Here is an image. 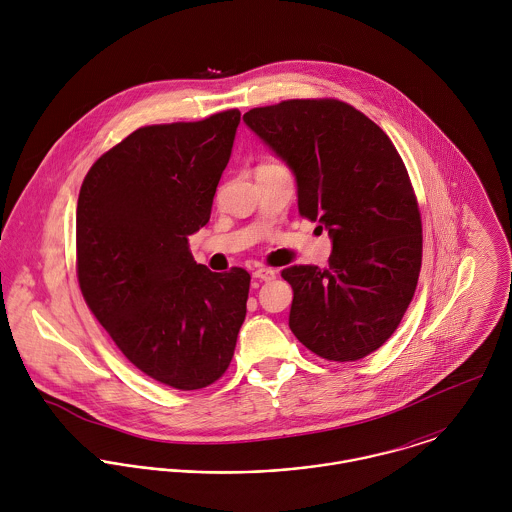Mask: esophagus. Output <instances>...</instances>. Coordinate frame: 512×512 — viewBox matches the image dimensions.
Masks as SVG:
<instances>
[{"label": "esophagus", "mask_w": 512, "mask_h": 512, "mask_svg": "<svg viewBox=\"0 0 512 512\" xmlns=\"http://www.w3.org/2000/svg\"><path fill=\"white\" fill-rule=\"evenodd\" d=\"M254 278L256 280H262V282H270V280H274L276 278V270H272V268H256L254 270Z\"/></svg>", "instance_id": "1"}]
</instances>
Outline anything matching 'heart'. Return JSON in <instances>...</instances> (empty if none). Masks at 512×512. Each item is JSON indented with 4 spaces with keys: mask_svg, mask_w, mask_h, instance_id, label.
<instances>
[{
    "mask_svg": "<svg viewBox=\"0 0 512 512\" xmlns=\"http://www.w3.org/2000/svg\"><path fill=\"white\" fill-rule=\"evenodd\" d=\"M262 167H276V165H262Z\"/></svg>",
    "mask_w": 512,
    "mask_h": 512,
    "instance_id": "heart-1",
    "label": "heart"
}]
</instances>
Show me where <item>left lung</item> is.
Returning a JSON list of instances; mask_svg holds the SVG:
<instances>
[{"label": "left lung", "mask_w": 512, "mask_h": 512, "mask_svg": "<svg viewBox=\"0 0 512 512\" xmlns=\"http://www.w3.org/2000/svg\"><path fill=\"white\" fill-rule=\"evenodd\" d=\"M246 126L290 167L297 209L333 242L327 268L290 266V329L327 361H359L400 325L422 268V219L402 157L341 100L252 108Z\"/></svg>", "instance_id": "obj_1"}]
</instances>
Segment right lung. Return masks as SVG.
Listing matches in <instances>:
<instances>
[{
    "label": "right lung",
    "mask_w": 512,
    "mask_h": 512,
    "mask_svg": "<svg viewBox=\"0 0 512 512\" xmlns=\"http://www.w3.org/2000/svg\"><path fill=\"white\" fill-rule=\"evenodd\" d=\"M238 110L146 126L86 173L76 207V272L86 305L153 380L199 390L230 365L250 274L197 264L189 238L211 219Z\"/></svg>",
    "instance_id": "right-lung-1"
}]
</instances>
